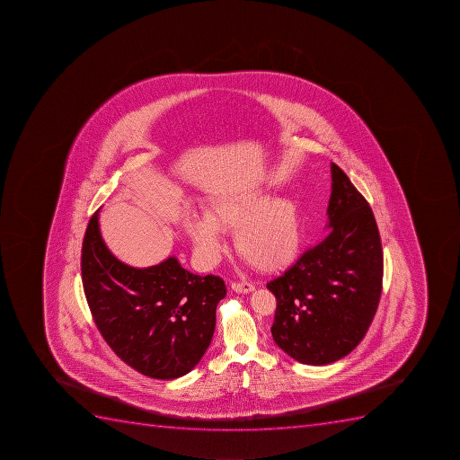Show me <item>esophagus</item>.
Instances as JSON below:
<instances>
[{
  "label": "esophagus",
  "instance_id": "34e87169",
  "mask_svg": "<svg viewBox=\"0 0 460 460\" xmlns=\"http://www.w3.org/2000/svg\"><path fill=\"white\" fill-rule=\"evenodd\" d=\"M232 290L234 293L247 294L255 290V286L252 282L247 281L232 282Z\"/></svg>",
  "mask_w": 460,
  "mask_h": 460
}]
</instances>
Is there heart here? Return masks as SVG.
<instances>
[{
  "instance_id": "1",
  "label": "heart",
  "mask_w": 460,
  "mask_h": 460,
  "mask_svg": "<svg viewBox=\"0 0 460 460\" xmlns=\"http://www.w3.org/2000/svg\"><path fill=\"white\" fill-rule=\"evenodd\" d=\"M185 228L205 263L216 262L225 247L221 230H234L235 251L265 272L290 262L301 243L296 204L287 198L272 199L262 188L213 198L205 217H188Z\"/></svg>"
}]
</instances>
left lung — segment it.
I'll list each match as a JSON object with an SVG mask.
<instances>
[{
  "label": "left lung",
  "instance_id": "1",
  "mask_svg": "<svg viewBox=\"0 0 460 460\" xmlns=\"http://www.w3.org/2000/svg\"><path fill=\"white\" fill-rule=\"evenodd\" d=\"M331 172L328 234L267 284L277 298L275 344L310 366L348 356L368 331L382 294V242L373 211L335 163Z\"/></svg>",
  "mask_w": 460,
  "mask_h": 460
}]
</instances>
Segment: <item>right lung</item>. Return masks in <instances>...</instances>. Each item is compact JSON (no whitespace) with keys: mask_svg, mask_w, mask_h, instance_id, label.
I'll list each match as a JSON object with an SVG mask.
<instances>
[{"mask_svg":"<svg viewBox=\"0 0 460 460\" xmlns=\"http://www.w3.org/2000/svg\"><path fill=\"white\" fill-rule=\"evenodd\" d=\"M82 277L94 323L125 364L170 380L199 363L226 297L220 277L192 274L174 256L148 268L120 262L102 239L99 213L83 240Z\"/></svg>","mask_w":460,"mask_h":460,"instance_id":"right-lung-1","label":"right lung"}]
</instances>
